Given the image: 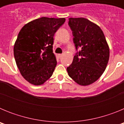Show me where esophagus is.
Instances as JSON below:
<instances>
[{
    "label": "esophagus",
    "instance_id": "obj_1",
    "mask_svg": "<svg viewBox=\"0 0 124 124\" xmlns=\"http://www.w3.org/2000/svg\"><path fill=\"white\" fill-rule=\"evenodd\" d=\"M62 55H63V54H58V58H61V56H62Z\"/></svg>",
    "mask_w": 124,
    "mask_h": 124
}]
</instances>
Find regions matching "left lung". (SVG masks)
<instances>
[{"label":"left lung","instance_id":"8db88e82","mask_svg":"<svg viewBox=\"0 0 124 124\" xmlns=\"http://www.w3.org/2000/svg\"><path fill=\"white\" fill-rule=\"evenodd\" d=\"M76 49L81 48L67 68L68 75L77 84L88 86L104 72L109 59V47L100 27L84 18H70Z\"/></svg>","mask_w":124,"mask_h":124}]
</instances>
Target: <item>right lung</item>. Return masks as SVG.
I'll return each instance as SVG.
<instances>
[{"label":"right lung","mask_w":124,"mask_h":124,"mask_svg":"<svg viewBox=\"0 0 124 124\" xmlns=\"http://www.w3.org/2000/svg\"><path fill=\"white\" fill-rule=\"evenodd\" d=\"M65 20L41 17L20 30L14 44V57L22 76L30 84L40 86L52 76L57 64L53 37Z\"/></svg>","instance_id":"1"}]
</instances>
